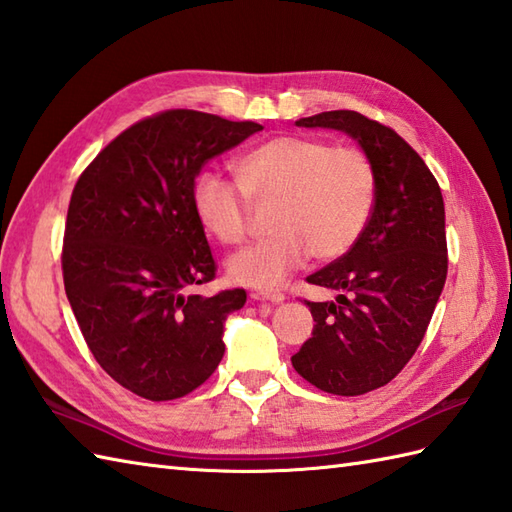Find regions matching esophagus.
Segmentation results:
<instances>
[{
	"mask_svg": "<svg viewBox=\"0 0 512 512\" xmlns=\"http://www.w3.org/2000/svg\"><path fill=\"white\" fill-rule=\"evenodd\" d=\"M253 299H257V301H270V303H281V301L286 299V295H284V292H279V290H262V292H255Z\"/></svg>",
	"mask_w": 512,
	"mask_h": 512,
	"instance_id": "34e87169",
	"label": "esophagus"
}]
</instances>
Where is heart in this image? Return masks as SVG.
I'll use <instances>...</instances> for the list:
<instances>
[{"label": "heart", "instance_id": "heart-1", "mask_svg": "<svg viewBox=\"0 0 512 512\" xmlns=\"http://www.w3.org/2000/svg\"><path fill=\"white\" fill-rule=\"evenodd\" d=\"M237 182L204 169L193 180L191 204L217 242L239 244L248 233V202L273 204L264 242L239 250L226 264L235 284L279 286L312 255L332 262L350 253L372 220L378 176L358 147L279 136L233 162Z\"/></svg>", "mask_w": 512, "mask_h": 512}]
</instances>
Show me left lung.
Segmentation results:
<instances>
[{
    "label": "left lung",
    "mask_w": 512,
    "mask_h": 512,
    "mask_svg": "<svg viewBox=\"0 0 512 512\" xmlns=\"http://www.w3.org/2000/svg\"><path fill=\"white\" fill-rule=\"evenodd\" d=\"M299 127L339 129L358 140L378 176L376 206L350 253L308 277L336 301H306L310 339L292 367L336 396L387 385L416 354L447 281L444 200L424 160L394 129L352 110L299 118Z\"/></svg>",
    "instance_id": "8db88e82"
}]
</instances>
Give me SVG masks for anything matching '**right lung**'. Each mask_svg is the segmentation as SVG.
<instances>
[{
  "label": "right lung",
  "mask_w": 512,
  "mask_h": 512,
  "mask_svg": "<svg viewBox=\"0 0 512 512\" xmlns=\"http://www.w3.org/2000/svg\"><path fill=\"white\" fill-rule=\"evenodd\" d=\"M262 129L195 110L160 112L118 134L74 184L65 295L96 363L140 398L187 396L222 361L224 321L246 292H191L217 270L191 187L206 160Z\"/></svg>",
  "instance_id": "obj_1"
}]
</instances>
